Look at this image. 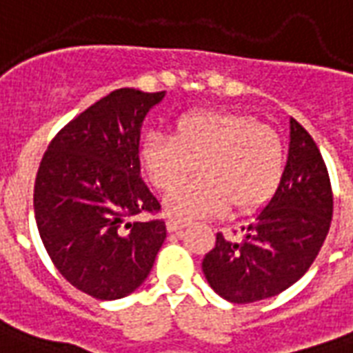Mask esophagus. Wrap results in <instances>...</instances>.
Returning a JSON list of instances; mask_svg holds the SVG:
<instances>
[{
    "label": "esophagus",
    "mask_w": 353,
    "mask_h": 353,
    "mask_svg": "<svg viewBox=\"0 0 353 353\" xmlns=\"http://www.w3.org/2000/svg\"><path fill=\"white\" fill-rule=\"evenodd\" d=\"M187 221H181V219H168V223H166V226H168L170 232H177V230H181L187 226Z\"/></svg>",
    "instance_id": "34e87169"
}]
</instances>
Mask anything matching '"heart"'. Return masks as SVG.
Listing matches in <instances>:
<instances>
[{
	"instance_id": "1",
	"label": "heart",
	"mask_w": 353,
	"mask_h": 353,
	"mask_svg": "<svg viewBox=\"0 0 353 353\" xmlns=\"http://www.w3.org/2000/svg\"><path fill=\"white\" fill-rule=\"evenodd\" d=\"M140 161L157 189L171 190L201 164L203 176L166 196L170 215L192 219L228 208L256 210L268 203L284 174V145L275 129L249 114L189 112L176 137L150 132Z\"/></svg>"
}]
</instances>
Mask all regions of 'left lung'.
I'll return each mask as SVG.
<instances>
[{
	"mask_svg": "<svg viewBox=\"0 0 353 353\" xmlns=\"http://www.w3.org/2000/svg\"><path fill=\"white\" fill-rule=\"evenodd\" d=\"M333 215L330 174L312 137L290 117L288 161L268 205L241 241L216 234L202 262L203 275L230 303H254L297 283L322 249Z\"/></svg>",
	"mask_w": 353,
	"mask_h": 353,
	"instance_id": "1",
	"label": "left lung"
}]
</instances>
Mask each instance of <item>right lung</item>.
Returning <instances> with one entry per match:
<instances>
[{
  "instance_id": "right-lung-1",
  "label": "right lung",
  "mask_w": 353,
  "mask_h": 353,
  "mask_svg": "<svg viewBox=\"0 0 353 353\" xmlns=\"http://www.w3.org/2000/svg\"><path fill=\"white\" fill-rule=\"evenodd\" d=\"M164 95L112 91L57 132L39 166L33 208L44 249L74 288L101 301L132 294L166 239L164 221L137 219L161 210L138 148Z\"/></svg>"
}]
</instances>
